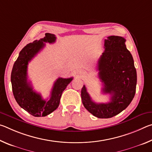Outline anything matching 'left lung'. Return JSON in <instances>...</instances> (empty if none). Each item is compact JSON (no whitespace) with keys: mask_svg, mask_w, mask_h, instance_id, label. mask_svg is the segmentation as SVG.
<instances>
[{"mask_svg":"<svg viewBox=\"0 0 152 152\" xmlns=\"http://www.w3.org/2000/svg\"><path fill=\"white\" fill-rule=\"evenodd\" d=\"M125 38L109 36L104 39V51L98 61L99 77L103 82L102 93L110 95L107 103L92 101L85 85L81 91L84 107L98 118L108 119L127 108L135 96L137 72L134 61L125 45Z\"/></svg>","mask_w":152,"mask_h":152,"instance_id":"1","label":"left lung"}]
</instances>
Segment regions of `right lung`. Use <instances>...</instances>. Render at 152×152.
Returning a JSON list of instances; mask_svg holds the SVG:
<instances>
[{
    "instance_id": "add662e5",
    "label": "right lung",
    "mask_w": 152,
    "mask_h": 152,
    "mask_svg": "<svg viewBox=\"0 0 152 152\" xmlns=\"http://www.w3.org/2000/svg\"><path fill=\"white\" fill-rule=\"evenodd\" d=\"M56 37L51 33L39 40H35L22 49L12 67L11 81L12 92L19 106L34 117H45L57 109L61 94L73 78H58L53 84L50 98L44 100L39 93L33 90L31 82L27 80V66L29 61L44 48L45 43H53Z\"/></svg>"
}]
</instances>
